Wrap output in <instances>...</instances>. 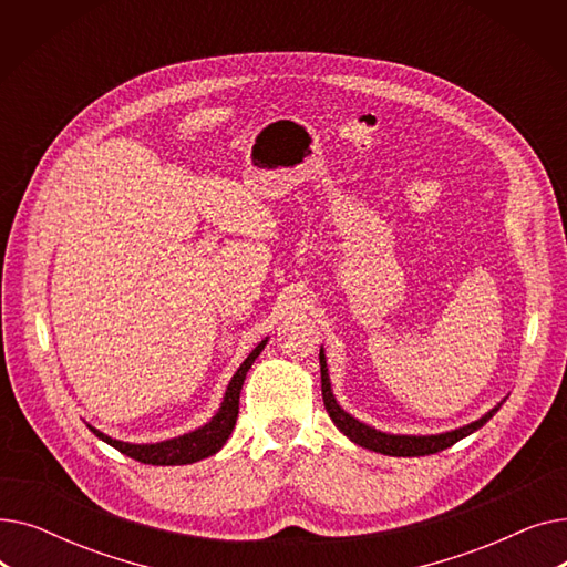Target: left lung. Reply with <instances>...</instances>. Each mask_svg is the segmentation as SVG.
<instances>
[{
  "instance_id": "obj_1",
  "label": "left lung",
  "mask_w": 567,
  "mask_h": 567,
  "mask_svg": "<svg viewBox=\"0 0 567 567\" xmlns=\"http://www.w3.org/2000/svg\"><path fill=\"white\" fill-rule=\"evenodd\" d=\"M319 365H321V398H323V406L329 411L331 421L336 423V427L349 436L353 443L363 445L368 451L381 453V455H393V457H423V455H434L441 453L445 449H451L460 439L473 434L475 430H481L492 415L501 409L494 406L489 413H485L481 421H475L471 425H464L460 430L445 432V434H430V436H409V434H385V432H377L374 427L351 419V415L340 409V404L333 398L331 391V381H329V370H326V359H323V349L319 351Z\"/></svg>"
}]
</instances>
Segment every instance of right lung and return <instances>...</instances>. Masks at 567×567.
I'll return each instance as SVG.
<instances>
[{"label": "right lung", "mask_w": 567, "mask_h": 567, "mask_svg": "<svg viewBox=\"0 0 567 567\" xmlns=\"http://www.w3.org/2000/svg\"><path fill=\"white\" fill-rule=\"evenodd\" d=\"M266 340H261L252 353L248 355V359L244 361V365L236 370V374L231 377L229 385H227V393H225V400H223V406L220 411L214 415L212 423H206L204 427L195 430V432H188L184 436H176V439H169V441H161V443H124V441H116L99 430L92 427V432L103 439L105 443H110L112 449H116L118 453H124L142 464H154V466H176V464H193V462H199L208 455H216L225 441L229 439L234 425H236V419H238V395H241V389H244V379L250 370V365L255 363L257 355L261 353Z\"/></svg>", "instance_id": "obj_1"}]
</instances>
